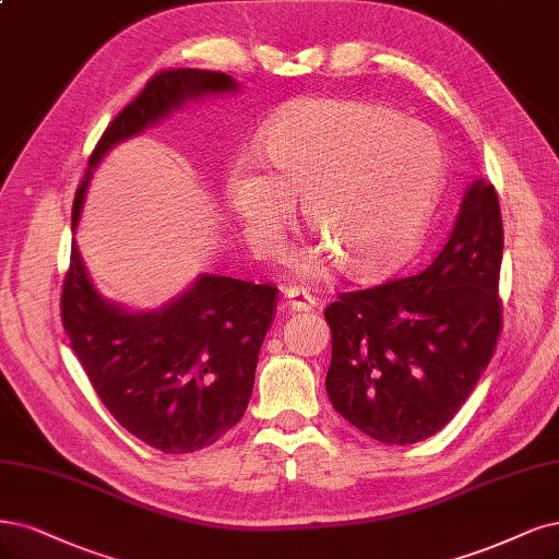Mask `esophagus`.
Here are the masks:
<instances>
[{
  "instance_id": "esophagus-1",
  "label": "esophagus",
  "mask_w": 559,
  "mask_h": 559,
  "mask_svg": "<svg viewBox=\"0 0 559 559\" xmlns=\"http://www.w3.org/2000/svg\"><path fill=\"white\" fill-rule=\"evenodd\" d=\"M284 298H286V307L292 312H310L317 307V298L310 292H305V288H298V286H286Z\"/></svg>"
}]
</instances>
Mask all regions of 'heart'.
I'll return each instance as SVG.
<instances>
[{"label": "heart", "instance_id": "obj_1", "mask_svg": "<svg viewBox=\"0 0 559 559\" xmlns=\"http://www.w3.org/2000/svg\"><path fill=\"white\" fill-rule=\"evenodd\" d=\"M447 178L437 133L397 112L352 99L284 106L265 124L261 152L228 164L224 191L254 247L273 249L302 197L317 245L296 259L323 273L329 254L346 275L368 277L407 257Z\"/></svg>", "mask_w": 559, "mask_h": 559}]
</instances>
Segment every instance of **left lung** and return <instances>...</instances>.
Masks as SVG:
<instances>
[{
	"mask_svg": "<svg viewBox=\"0 0 559 559\" xmlns=\"http://www.w3.org/2000/svg\"><path fill=\"white\" fill-rule=\"evenodd\" d=\"M502 249L497 191L474 180L447 242L420 273L337 294L323 310L335 412L383 444H416L444 428L502 333Z\"/></svg>",
	"mask_w": 559,
	"mask_h": 559,
	"instance_id": "8db88e82",
	"label": "left lung"
}]
</instances>
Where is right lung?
<instances>
[{
  "label": "right lung",
  "mask_w": 559,
  "mask_h": 559,
  "mask_svg": "<svg viewBox=\"0 0 559 559\" xmlns=\"http://www.w3.org/2000/svg\"><path fill=\"white\" fill-rule=\"evenodd\" d=\"M236 87L222 71L164 69L152 75L92 150L71 226L79 224L94 166L112 145L187 99ZM275 310L273 284L201 275L159 312H124L96 294L75 242L60 298L71 349L104 407L124 430L164 453L205 449L242 418Z\"/></svg>",
  "instance_id": "add662e5"
}]
</instances>
